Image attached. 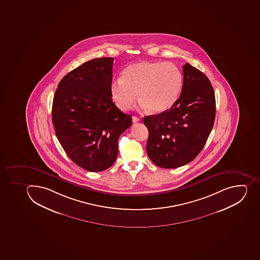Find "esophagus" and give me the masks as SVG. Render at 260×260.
I'll return each mask as SVG.
<instances>
[{"instance_id": "1", "label": "esophagus", "mask_w": 260, "mask_h": 260, "mask_svg": "<svg viewBox=\"0 0 260 260\" xmlns=\"http://www.w3.org/2000/svg\"><path fill=\"white\" fill-rule=\"evenodd\" d=\"M139 121H140V118H138L137 116H134V117H133V122H134V123L139 122Z\"/></svg>"}]
</instances>
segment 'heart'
Returning a JSON list of instances; mask_svg holds the SVG:
<instances>
[{
    "mask_svg": "<svg viewBox=\"0 0 260 260\" xmlns=\"http://www.w3.org/2000/svg\"><path fill=\"white\" fill-rule=\"evenodd\" d=\"M182 83V73L174 63L142 61L127 66L122 79L112 83L111 95L121 110L130 109L138 93L142 108L163 113L176 103Z\"/></svg>",
    "mask_w": 260,
    "mask_h": 260,
    "instance_id": "obj_1",
    "label": "heart"
}]
</instances>
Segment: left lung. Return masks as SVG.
I'll list each match as a JSON object with an SVG mask.
<instances>
[{
    "mask_svg": "<svg viewBox=\"0 0 260 260\" xmlns=\"http://www.w3.org/2000/svg\"><path fill=\"white\" fill-rule=\"evenodd\" d=\"M181 95L170 110L146 116L149 132L147 155L162 168H176L194 160L203 149L215 118V92L203 73L183 66Z\"/></svg>",
    "mask_w": 260,
    "mask_h": 260,
    "instance_id": "8db88e82",
    "label": "left lung"
}]
</instances>
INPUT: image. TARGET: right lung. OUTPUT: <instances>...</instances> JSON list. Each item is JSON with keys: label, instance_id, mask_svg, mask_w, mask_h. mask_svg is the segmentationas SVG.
<instances>
[{"label": "right lung", "instance_id": "1", "mask_svg": "<svg viewBox=\"0 0 260 260\" xmlns=\"http://www.w3.org/2000/svg\"><path fill=\"white\" fill-rule=\"evenodd\" d=\"M113 58H98L61 79L52 105V122L61 146L76 165L102 172L113 165L120 135L132 117L117 108L111 95Z\"/></svg>", "mask_w": 260, "mask_h": 260}]
</instances>
